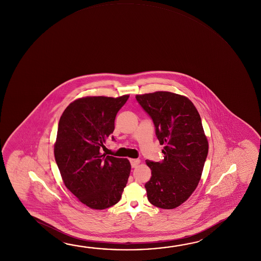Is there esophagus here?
I'll return each instance as SVG.
<instances>
[{
    "instance_id": "obj_1",
    "label": "esophagus",
    "mask_w": 261,
    "mask_h": 261,
    "mask_svg": "<svg viewBox=\"0 0 261 261\" xmlns=\"http://www.w3.org/2000/svg\"><path fill=\"white\" fill-rule=\"evenodd\" d=\"M130 163H131V167L134 168V167H137V165L140 163V160L139 159H130Z\"/></svg>"
}]
</instances>
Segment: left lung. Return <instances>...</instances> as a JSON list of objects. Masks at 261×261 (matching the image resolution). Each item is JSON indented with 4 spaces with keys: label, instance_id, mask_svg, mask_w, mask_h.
I'll use <instances>...</instances> for the list:
<instances>
[{
    "label": "left lung",
    "instance_id": "obj_1",
    "mask_svg": "<svg viewBox=\"0 0 261 261\" xmlns=\"http://www.w3.org/2000/svg\"><path fill=\"white\" fill-rule=\"evenodd\" d=\"M154 123L164 145L161 162L146 160L151 178L145 183L152 205L172 210L184 203L197 188L208 153L200 116L189 99L170 92L136 96Z\"/></svg>",
    "mask_w": 261,
    "mask_h": 261
}]
</instances>
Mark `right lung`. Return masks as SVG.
I'll return each instance as SVG.
<instances>
[{"mask_svg":"<svg viewBox=\"0 0 261 261\" xmlns=\"http://www.w3.org/2000/svg\"><path fill=\"white\" fill-rule=\"evenodd\" d=\"M129 95L88 96L65 108L58 124L55 158L65 187L93 210L120 200L131 165L126 158L101 154L115 129L116 114ZM112 140L115 138L112 136Z\"/></svg>","mask_w":261,"mask_h":261,"instance_id":"obj_1","label":"right lung"}]
</instances>
